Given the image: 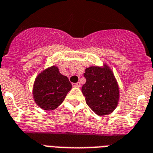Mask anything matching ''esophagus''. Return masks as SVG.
Listing matches in <instances>:
<instances>
[{
    "label": "esophagus",
    "mask_w": 153,
    "mask_h": 153,
    "mask_svg": "<svg viewBox=\"0 0 153 153\" xmlns=\"http://www.w3.org/2000/svg\"><path fill=\"white\" fill-rule=\"evenodd\" d=\"M73 86H74V87H80L81 86V83L80 82L74 83V84H73Z\"/></svg>",
    "instance_id": "34e87169"
}]
</instances>
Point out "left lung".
<instances>
[{
  "instance_id": "8db88e82",
  "label": "left lung",
  "mask_w": 153,
  "mask_h": 153,
  "mask_svg": "<svg viewBox=\"0 0 153 153\" xmlns=\"http://www.w3.org/2000/svg\"><path fill=\"white\" fill-rule=\"evenodd\" d=\"M84 77L86 82L82 92L87 105L100 116L111 114L119 100V87L112 71L107 65L92 66L85 69Z\"/></svg>"
}]
</instances>
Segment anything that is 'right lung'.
<instances>
[{
  "label": "right lung",
  "instance_id": "right-lung-1",
  "mask_svg": "<svg viewBox=\"0 0 153 153\" xmlns=\"http://www.w3.org/2000/svg\"><path fill=\"white\" fill-rule=\"evenodd\" d=\"M71 84L68 77L52 66L39 74L33 85V98L36 104L45 110L57 108L64 101Z\"/></svg>",
  "mask_w": 153,
  "mask_h": 153
}]
</instances>
